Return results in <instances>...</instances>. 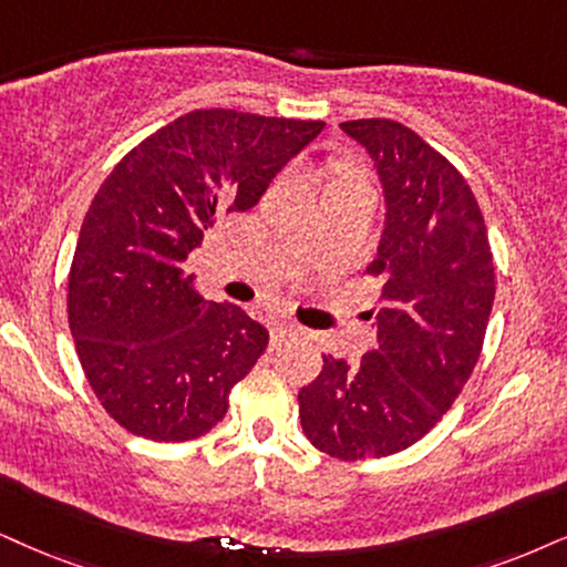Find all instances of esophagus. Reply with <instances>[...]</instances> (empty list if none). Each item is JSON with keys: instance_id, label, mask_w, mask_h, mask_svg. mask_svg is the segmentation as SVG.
I'll use <instances>...</instances> for the list:
<instances>
[{"instance_id": "1", "label": "esophagus", "mask_w": 567, "mask_h": 567, "mask_svg": "<svg viewBox=\"0 0 567 567\" xmlns=\"http://www.w3.org/2000/svg\"><path fill=\"white\" fill-rule=\"evenodd\" d=\"M300 334V327H296V324H275L271 327V332H269V337H271V346H282V342H288V340H296V337Z\"/></svg>"}]
</instances>
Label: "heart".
<instances>
[{"instance_id": "obj_1", "label": "heart", "mask_w": 567, "mask_h": 567, "mask_svg": "<svg viewBox=\"0 0 567 567\" xmlns=\"http://www.w3.org/2000/svg\"><path fill=\"white\" fill-rule=\"evenodd\" d=\"M337 185H355V177L350 175V172H342V175H340V181H337V183L332 185V188H337Z\"/></svg>"}]
</instances>
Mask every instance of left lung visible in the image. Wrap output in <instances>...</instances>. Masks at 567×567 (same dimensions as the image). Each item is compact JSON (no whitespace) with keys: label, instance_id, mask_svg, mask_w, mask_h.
I'll return each mask as SVG.
<instances>
[{"label":"left lung","instance_id":"left-lung-1","mask_svg":"<svg viewBox=\"0 0 567 567\" xmlns=\"http://www.w3.org/2000/svg\"><path fill=\"white\" fill-rule=\"evenodd\" d=\"M340 131L374 162L384 221L369 271L384 277L377 350L324 358L298 392L300 426L321 453L361 461L419 442L461 395L494 303L489 235L474 193L440 152L395 120Z\"/></svg>","mask_w":567,"mask_h":567}]
</instances>
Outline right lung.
Segmentation results:
<instances>
[{"instance_id":"1","label":"right lung","mask_w":567,"mask_h":567,"mask_svg":"<svg viewBox=\"0 0 567 567\" xmlns=\"http://www.w3.org/2000/svg\"><path fill=\"white\" fill-rule=\"evenodd\" d=\"M324 123L196 110L125 156L91 200L70 267L68 317L104 411L127 432L185 442L225 419L269 346L235 303L185 275L219 217L248 212Z\"/></svg>"}]
</instances>
